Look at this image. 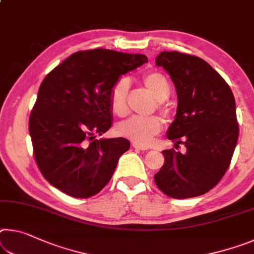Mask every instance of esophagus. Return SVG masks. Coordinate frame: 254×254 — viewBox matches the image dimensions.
<instances>
[{
	"mask_svg": "<svg viewBox=\"0 0 254 254\" xmlns=\"http://www.w3.org/2000/svg\"><path fill=\"white\" fill-rule=\"evenodd\" d=\"M132 147L135 148V149H139V150H148V148H147V147L141 146V144L135 143V142H132Z\"/></svg>",
	"mask_w": 254,
	"mask_h": 254,
	"instance_id": "34e87169",
	"label": "esophagus"
}]
</instances>
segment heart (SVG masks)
<instances>
[{"label":"heart","mask_w":254,"mask_h":254,"mask_svg":"<svg viewBox=\"0 0 254 254\" xmlns=\"http://www.w3.org/2000/svg\"><path fill=\"white\" fill-rule=\"evenodd\" d=\"M142 84L150 95L156 99V107L160 112L168 114L170 113V104L167 97L171 92V84L168 79L163 73L157 71H151L142 76ZM128 82L126 79L116 81L110 91V107L111 111L118 116H124L127 113V98ZM163 127V121L156 115L140 118L132 116L126 121L116 124V133L124 138L130 139L135 143L146 146L159 133Z\"/></svg>","instance_id":"obj_1"}]
</instances>
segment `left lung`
I'll list each match as a JSON object with an SVG mask.
<instances>
[{
  "mask_svg": "<svg viewBox=\"0 0 254 254\" xmlns=\"http://www.w3.org/2000/svg\"><path fill=\"white\" fill-rule=\"evenodd\" d=\"M156 64L170 73L178 94V111L167 131L175 149L164 150L165 163L155 182L174 199L202 195L215 188L228 170L239 123L231 88L218 72L198 56L162 52ZM180 144L185 154L176 150Z\"/></svg>",
  "mask_w": 254,
  "mask_h": 254,
  "instance_id": "1",
  "label": "left lung"
}]
</instances>
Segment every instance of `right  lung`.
<instances>
[{
	"instance_id": "right-lung-1",
	"label": "right lung",
	"mask_w": 254,
	"mask_h": 254,
	"mask_svg": "<svg viewBox=\"0 0 254 254\" xmlns=\"http://www.w3.org/2000/svg\"><path fill=\"white\" fill-rule=\"evenodd\" d=\"M147 61L146 55L105 48L79 51L44 78L29 133L36 164L53 187L73 198H90L110 182L130 141L97 140L96 134L113 124V84Z\"/></svg>"
}]
</instances>
